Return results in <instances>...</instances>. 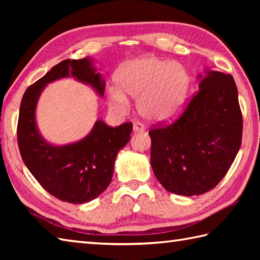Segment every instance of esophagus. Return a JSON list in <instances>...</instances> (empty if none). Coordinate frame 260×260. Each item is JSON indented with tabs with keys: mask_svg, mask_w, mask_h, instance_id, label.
Wrapping results in <instances>:
<instances>
[{
	"mask_svg": "<svg viewBox=\"0 0 260 260\" xmlns=\"http://www.w3.org/2000/svg\"><path fill=\"white\" fill-rule=\"evenodd\" d=\"M133 129H134V132H143L144 131V126H143V124H141V123H134V126H133Z\"/></svg>",
	"mask_w": 260,
	"mask_h": 260,
	"instance_id": "34e87169",
	"label": "esophagus"
}]
</instances>
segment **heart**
<instances>
[{
  "mask_svg": "<svg viewBox=\"0 0 260 260\" xmlns=\"http://www.w3.org/2000/svg\"><path fill=\"white\" fill-rule=\"evenodd\" d=\"M117 86L108 89L112 106H125V93L139 98L142 116L155 123L173 120L181 114L191 87V76L183 64L155 56L125 63L116 76Z\"/></svg>",
  "mask_w": 260,
  "mask_h": 260,
  "instance_id": "1",
  "label": "heart"
}]
</instances>
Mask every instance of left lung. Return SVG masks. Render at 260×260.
<instances>
[{"mask_svg":"<svg viewBox=\"0 0 260 260\" xmlns=\"http://www.w3.org/2000/svg\"><path fill=\"white\" fill-rule=\"evenodd\" d=\"M148 135L153 172L165 190L185 197L212 190L241 145L242 114L233 76L209 71L179 117L152 126Z\"/></svg>","mask_w":260,"mask_h":260,"instance_id":"1","label":"left lung"}]
</instances>
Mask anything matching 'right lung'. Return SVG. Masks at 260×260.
<instances>
[{
	"instance_id": "right-lung-1",
	"label": "right lung",
	"mask_w": 260,
	"mask_h": 260,
	"mask_svg": "<svg viewBox=\"0 0 260 260\" xmlns=\"http://www.w3.org/2000/svg\"><path fill=\"white\" fill-rule=\"evenodd\" d=\"M68 76L104 95L105 80L95 73L89 59H66L27 87L21 101L16 133L21 157L43 189L59 200L80 204L93 200L110 184L116 156L129 141L133 124L127 121L112 127L97 120L84 140L64 146L49 144L37 129V102L47 84Z\"/></svg>"
}]
</instances>
